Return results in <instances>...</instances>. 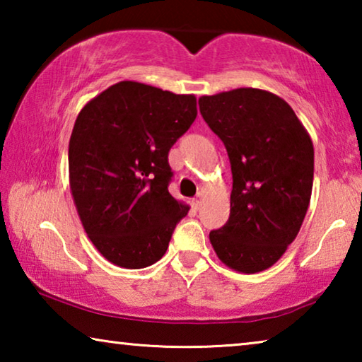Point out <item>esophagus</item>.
<instances>
[{
	"label": "esophagus",
	"mask_w": 362,
	"mask_h": 362,
	"mask_svg": "<svg viewBox=\"0 0 362 362\" xmlns=\"http://www.w3.org/2000/svg\"><path fill=\"white\" fill-rule=\"evenodd\" d=\"M201 204H203V194H198V196H196L194 199H192V206H193V209L198 211L199 207H201Z\"/></svg>",
	"instance_id": "34e87169"
}]
</instances>
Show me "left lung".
<instances>
[{"mask_svg": "<svg viewBox=\"0 0 362 362\" xmlns=\"http://www.w3.org/2000/svg\"><path fill=\"white\" fill-rule=\"evenodd\" d=\"M199 112L228 153L230 218L209 233L226 267L259 273L274 265L303 223L315 150L289 103L254 88L199 97Z\"/></svg>", "mask_w": 362, "mask_h": 362, "instance_id": "1", "label": "left lung"}]
</instances>
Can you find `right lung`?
I'll use <instances>...</instances> for the list:
<instances>
[{
	"label": "right lung",
	"instance_id": "add662e5",
	"mask_svg": "<svg viewBox=\"0 0 362 362\" xmlns=\"http://www.w3.org/2000/svg\"><path fill=\"white\" fill-rule=\"evenodd\" d=\"M198 115L193 94L119 81L79 112L69 144L70 189L84 231L113 265L150 267L189 207L173 198L168 155Z\"/></svg>",
	"mask_w": 362,
	"mask_h": 362
}]
</instances>
